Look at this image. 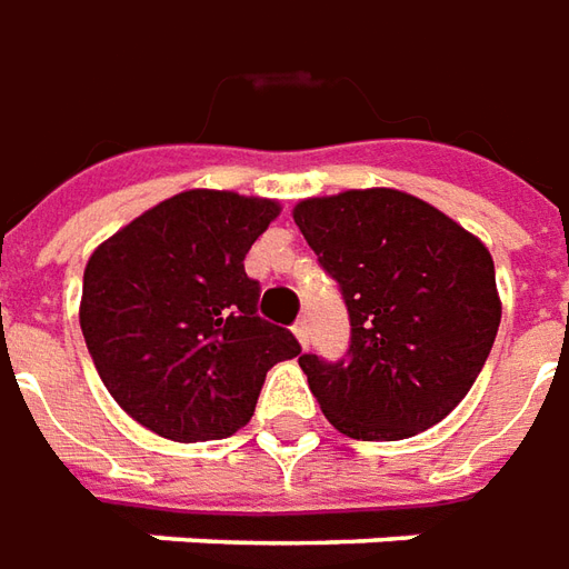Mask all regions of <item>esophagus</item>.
<instances>
[{
	"label": "esophagus",
	"instance_id": "esophagus-1",
	"mask_svg": "<svg viewBox=\"0 0 569 569\" xmlns=\"http://www.w3.org/2000/svg\"><path fill=\"white\" fill-rule=\"evenodd\" d=\"M293 335H297V340H300V343L307 347V343H309V322H307V319H297V322H293Z\"/></svg>",
	"mask_w": 569,
	"mask_h": 569
}]
</instances>
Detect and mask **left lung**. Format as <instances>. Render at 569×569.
I'll use <instances>...</instances> for the list:
<instances>
[{
    "label": "left lung",
    "instance_id": "left-lung-1",
    "mask_svg": "<svg viewBox=\"0 0 569 569\" xmlns=\"http://www.w3.org/2000/svg\"><path fill=\"white\" fill-rule=\"evenodd\" d=\"M293 222L350 312L343 359L300 356L325 418L352 440H406L442 421L499 331L487 247L393 188L309 198L293 207Z\"/></svg>",
    "mask_w": 569,
    "mask_h": 569
}]
</instances>
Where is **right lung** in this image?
<instances>
[{
    "label": "right lung",
    "mask_w": 569,
    "mask_h": 569,
    "mask_svg": "<svg viewBox=\"0 0 569 569\" xmlns=\"http://www.w3.org/2000/svg\"><path fill=\"white\" fill-rule=\"evenodd\" d=\"M278 203L182 191L132 219L86 262L80 328L120 409L176 442L226 440L250 421L266 371L300 352L257 316L244 257Z\"/></svg>",
    "instance_id": "right-lung-1"
}]
</instances>
